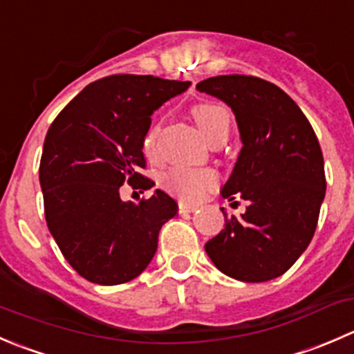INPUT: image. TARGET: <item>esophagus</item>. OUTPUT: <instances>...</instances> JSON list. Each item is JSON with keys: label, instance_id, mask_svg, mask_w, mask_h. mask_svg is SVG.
<instances>
[{"label": "esophagus", "instance_id": "1", "mask_svg": "<svg viewBox=\"0 0 354 354\" xmlns=\"http://www.w3.org/2000/svg\"><path fill=\"white\" fill-rule=\"evenodd\" d=\"M195 209H197V205L188 204V202H183V201L178 204V211H180V212H194Z\"/></svg>", "mask_w": 354, "mask_h": 354}]
</instances>
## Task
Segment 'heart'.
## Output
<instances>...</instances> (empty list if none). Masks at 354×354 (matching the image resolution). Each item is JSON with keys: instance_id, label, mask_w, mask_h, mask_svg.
<instances>
[{"instance_id": "obj_1", "label": "heart", "mask_w": 354, "mask_h": 354, "mask_svg": "<svg viewBox=\"0 0 354 354\" xmlns=\"http://www.w3.org/2000/svg\"><path fill=\"white\" fill-rule=\"evenodd\" d=\"M192 115L204 133L209 143L226 140L230 133V114L221 104L204 102L192 107ZM159 136V126H153L145 136L143 149L149 156L156 152V140ZM219 176L212 169H192V167H173L160 176V187L176 195L185 202H197L218 185Z\"/></svg>"}]
</instances>
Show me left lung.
<instances>
[{"label": "left lung", "instance_id": "1", "mask_svg": "<svg viewBox=\"0 0 354 354\" xmlns=\"http://www.w3.org/2000/svg\"><path fill=\"white\" fill-rule=\"evenodd\" d=\"M228 104L243 147L221 195L245 212L226 216L205 243L216 268L240 282L283 275L306 250L325 197L320 143L296 102L256 75H216L197 84Z\"/></svg>", "mask_w": 354, "mask_h": 354}]
</instances>
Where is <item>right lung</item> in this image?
Instances as JSON below:
<instances>
[{"mask_svg":"<svg viewBox=\"0 0 354 354\" xmlns=\"http://www.w3.org/2000/svg\"><path fill=\"white\" fill-rule=\"evenodd\" d=\"M188 86L153 75H107L51 122L39 164L44 218L67 263L88 282L136 279L156 254L160 226L176 214V202L162 190L133 204L121 201L119 188L156 185L142 174L150 115Z\"/></svg>","mask_w":354,"mask_h":354,"instance_id":"1","label":"right lung"}]
</instances>
